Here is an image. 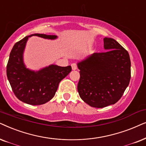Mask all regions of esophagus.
Instances as JSON below:
<instances>
[{
  "label": "esophagus",
  "instance_id": "obj_1",
  "mask_svg": "<svg viewBox=\"0 0 146 146\" xmlns=\"http://www.w3.org/2000/svg\"><path fill=\"white\" fill-rule=\"evenodd\" d=\"M71 67L73 70H76L77 69V65L76 63H72L71 64Z\"/></svg>",
  "mask_w": 146,
  "mask_h": 146
}]
</instances>
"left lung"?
Returning a JSON list of instances; mask_svg holds the SVG:
<instances>
[{
    "label": "left lung",
    "mask_w": 146,
    "mask_h": 146,
    "mask_svg": "<svg viewBox=\"0 0 146 146\" xmlns=\"http://www.w3.org/2000/svg\"><path fill=\"white\" fill-rule=\"evenodd\" d=\"M104 42L108 51L95 53L77 63L80 70L79 96L89 106L97 108L117 103L131 78L128 52L113 38L106 37Z\"/></svg>",
    "instance_id": "8db88e82"
}]
</instances>
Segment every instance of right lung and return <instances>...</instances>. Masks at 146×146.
I'll use <instances>...</instances> for the list:
<instances>
[{"mask_svg": "<svg viewBox=\"0 0 146 146\" xmlns=\"http://www.w3.org/2000/svg\"><path fill=\"white\" fill-rule=\"evenodd\" d=\"M32 36L48 39L57 37L56 35L33 34L16 42L10 53L7 75L13 93L19 100L32 106H39L55 96L60 81L71 71V67L51 65L36 72L27 69L23 55L27 40Z\"/></svg>", "mask_w": 146, "mask_h": 146, "instance_id": "right-lung-1", "label": "right lung"}]
</instances>
